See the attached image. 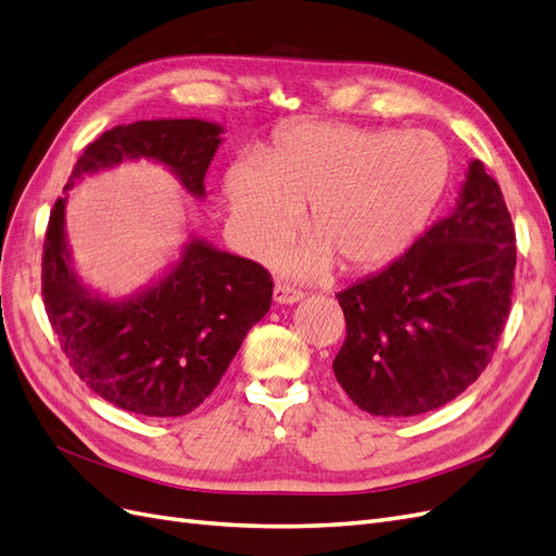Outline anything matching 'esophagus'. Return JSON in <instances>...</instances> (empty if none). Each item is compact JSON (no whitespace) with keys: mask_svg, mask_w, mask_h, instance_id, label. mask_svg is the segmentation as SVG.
<instances>
[{"mask_svg":"<svg viewBox=\"0 0 556 556\" xmlns=\"http://www.w3.org/2000/svg\"><path fill=\"white\" fill-rule=\"evenodd\" d=\"M301 299H304V292L292 288L290 282H282V280L276 282V288H274V301H276V304L288 306V304H296V301H301Z\"/></svg>","mask_w":556,"mask_h":556,"instance_id":"34e87169","label":"esophagus"}]
</instances>
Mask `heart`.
I'll use <instances>...</instances> for the list:
<instances>
[{"label": "heart", "instance_id": "1", "mask_svg": "<svg viewBox=\"0 0 556 556\" xmlns=\"http://www.w3.org/2000/svg\"><path fill=\"white\" fill-rule=\"evenodd\" d=\"M447 155L429 134L294 123L262 157L229 166L225 192L243 243L266 252L290 237L308 206L311 237L282 257L299 276H323L339 260L366 271L394 260L439 204Z\"/></svg>", "mask_w": 556, "mask_h": 556}]
</instances>
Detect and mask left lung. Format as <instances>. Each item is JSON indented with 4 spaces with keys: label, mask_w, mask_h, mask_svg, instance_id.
<instances>
[{
    "label": "left lung",
    "mask_w": 556,
    "mask_h": 556,
    "mask_svg": "<svg viewBox=\"0 0 556 556\" xmlns=\"http://www.w3.org/2000/svg\"><path fill=\"white\" fill-rule=\"evenodd\" d=\"M517 248L498 182L468 164L452 213L406 255L339 294L348 336L333 376L362 410L445 406L490 364L508 319Z\"/></svg>",
    "instance_id": "obj_1"
}]
</instances>
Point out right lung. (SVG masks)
Segmentation results:
<instances>
[{
	"label": "right lung",
	"instance_id": "add662e5",
	"mask_svg": "<svg viewBox=\"0 0 556 556\" xmlns=\"http://www.w3.org/2000/svg\"><path fill=\"white\" fill-rule=\"evenodd\" d=\"M223 131L199 117L117 125L86 148L50 211L41 271L48 319L78 378L123 410L180 417L204 403L245 333L271 308L274 282L257 262L190 237L157 280L109 299L76 274L64 229L66 199L86 176L141 157L166 166L185 190L204 199Z\"/></svg>",
	"mask_w": 556,
	"mask_h": 556
}]
</instances>
